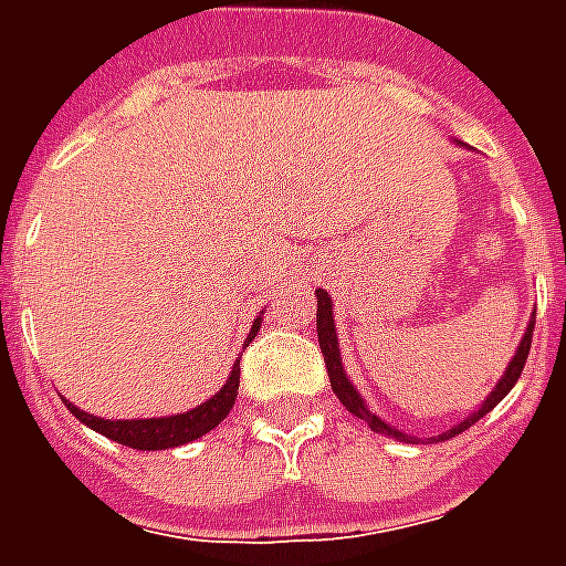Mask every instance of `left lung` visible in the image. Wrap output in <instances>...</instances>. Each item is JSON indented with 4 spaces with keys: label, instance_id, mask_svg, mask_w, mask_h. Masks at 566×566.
Masks as SVG:
<instances>
[{
    "label": "left lung",
    "instance_id": "8db88e82",
    "mask_svg": "<svg viewBox=\"0 0 566 566\" xmlns=\"http://www.w3.org/2000/svg\"><path fill=\"white\" fill-rule=\"evenodd\" d=\"M315 296H318V345H321V355H324V364H327V376H331V388L333 394L339 397V403L352 412V416H357L360 421H367L376 433H385V437H397V439H412L406 437V433H400V430H394L391 424H385L379 416H373L367 409V403L360 400V394L355 391V385L348 381V376H345L343 369V357H339V343H336V324H333V303L331 296H327V291H315ZM534 324L536 318H531V324H527V333H524L522 345H518V352H515V357L510 360V367H506V373H503V379L497 381V388L488 394V400L482 403V409L479 412H473L470 418H463L461 424L451 427V430H446L439 439H451L458 437V433H463L467 427L475 424L479 418H485L494 406L506 397V394L515 388V381H518V376H522L524 369V360H527V355H531V336H534Z\"/></svg>",
    "mask_w": 566,
    "mask_h": 566
}]
</instances>
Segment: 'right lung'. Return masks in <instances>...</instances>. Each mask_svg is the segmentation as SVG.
<instances>
[{
	"label": "right lung",
	"instance_id": "add662e5",
	"mask_svg": "<svg viewBox=\"0 0 566 566\" xmlns=\"http://www.w3.org/2000/svg\"><path fill=\"white\" fill-rule=\"evenodd\" d=\"M260 331V318L254 321V327L248 333V343L258 336ZM245 343V345H248ZM235 394H239V364L230 373V379L223 385L221 391L214 394L211 400H206L197 409L190 412H181V416H169V418H129V421H112V418H96L81 412L78 406H69V412L84 421L87 427H93L96 433L103 437L115 439L120 446H129V449H142V451H157V449H175V446H185V442H193L202 433H209L214 427L221 424L223 418L230 416V409L235 403Z\"/></svg>",
	"mask_w": 566,
	"mask_h": 566
}]
</instances>
